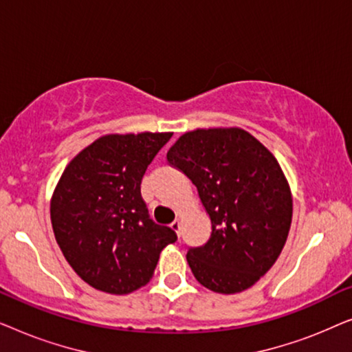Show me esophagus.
<instances>
[{
    "label": "esophagus",
    "instance_id": "esophagus-1",
    "mask_svg": "<svg viewBox=\"0 0 352 352\" xmlns=\"http://www.w3.org/2000/svg\"><path fill=\"white\" fill-rule=\"evenodd\" d=\"M170 228H171L173 230H175V232H176L177 235H179V230H181V221H179V219H175V221H173V223L170 224Z\"/></svg>",
    "mask_w": 352,
    "mask_h": 352
}]
</instances>
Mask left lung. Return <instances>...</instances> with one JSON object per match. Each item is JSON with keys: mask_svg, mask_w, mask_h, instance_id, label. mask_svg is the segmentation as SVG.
I'll use <instances>...</instances> for the list:
<instances>
[{"mask_svg": "<svg viewBox=\"0 0 352 352\" xmlns=\"http://www.w3.org/2000/svg\"><path fill=\"white\" fill-rule=\"evenodd\" d=\"M166 160L197 187L211 219L208 242L187 252L194 277L224 295L254 285L292 224L290 186L276 157L245 129L210 128L182 134Z\"/></svg>", "mask_w": 352, "mask_h": 352, "instance_id": "left-lung-1", "label": "left lung"}]
</instances>
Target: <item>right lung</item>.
Returning <instances> with one entry per match:
<instances>
[{
    "label": "right lung",
    "instance_id": "add662e5",
    "mask_svg": "<svg viewBox=\"0 0 352 352\" xmlns=\"http://www.w3.org/2000/svg\"><path fill=\"white\" fill-rule=\"evenodd\" d=\"M173 133L107 134L83 148L62 173L51 199L57 245L72 269L96 290L126 295L153 276L176 232L155 224L141 181Z\"/></svg>",
    "mask_w": 352,
    "mask_h": 352
}]
</instances>
